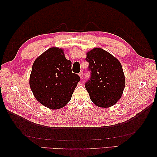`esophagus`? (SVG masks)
Returning <instances> with one entry per match:
<instances>
[{
  "mask_svg": "<svg viewBox=\"0 0 157 157\" xmlns=\"http://www.w3.org/2000/svg\"><path fill=\"white\" fill-rule=\"evenodd\" d=\"M79 77H80V78L82 79V78H83V71L79 72Z\"/></svg>",
  "mask_w": 157,
  "mask_h": 157,
  "instance_id": "esophagus-1",
  "label": "esophagus"
}]
</instances>
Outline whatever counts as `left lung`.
I'll return each mask as SVG.
<instances>
[{"label": "left lung", "instance_id": "1", "mask_svg": "<svg viewBox=\"0 0 157 157\" xmlns=\"http://www.w3.org/2000/svg\"><path fill=\"white\" fill-rule=\"evenodd\" d=\"M89 63L90 78L85 87L90 98L99 107L107 108L121 98L125 88V75L117 59L100 48H95L86 54Z\"/></svg>", "mask_w": 157, "mask_h": 157}]
</instances>
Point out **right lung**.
I'll return each mask as SVG.
<instances>
[{"label":"right lung","instance_id":"add662e5","mask_svg":"<svg viewBox=\"0 0 157 157\" xmlns=\"http://www.w3.org/2000/svg\"><path fill=\"white\" fill-rule=\"evenodd\" d=\"M80 81L72 73L71 62L62 48L48 49L35 60L29 78V86L36 99L51 109H59L70 101Z\"/></svg>","mask_w":157,"mask_h":157}]
</instances>
